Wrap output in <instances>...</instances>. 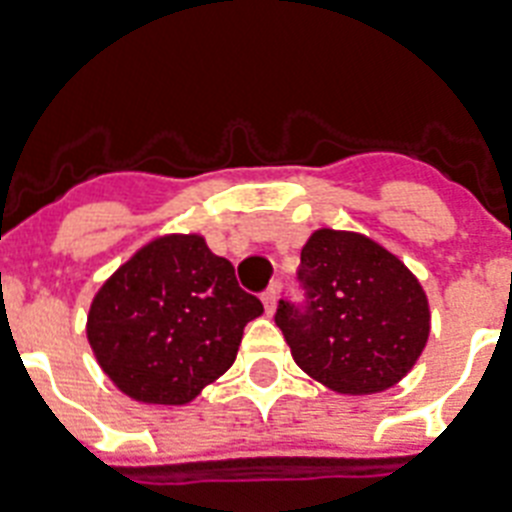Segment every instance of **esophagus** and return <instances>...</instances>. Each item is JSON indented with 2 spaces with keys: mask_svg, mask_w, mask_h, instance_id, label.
Returning <instances> with one entry per match:
<instances>
[{
  "mask_svg": "<svg viewBox=\"0 0 512 512\" xmlns=\"http://www.w3.org/2000/svg\"><path fill=\"white\" fill-rule=\"evenodd\" d=\"M276 303H279V289L268 287L263 292V305H265V313H268V316H273V313H276Z\"/></svg>",
  "mask_w": 512,
  "mask_h": 512,
  "instance_id": "obj_1",
  "label": "esophagus"
}]
</instances>
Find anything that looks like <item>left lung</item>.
Listing matches in <instances>:
<instances>
[{
    "instance_id": "8db88e82",
    "label": "left lung",
    "mask_w": 512,
    "mask_h": 512,
    "mask_svg": "<svg viewBox=\"0 0 512 512\" xmlns=\"http://www.w3.org/2000/svg\"><path fill=\"white\" fill-rule=\"evenodd\" d=\"M308 305L281 303L276 324L295 364L342 396H372L412 372L430 335L420 279L356 231L319 228L300 252Z\"/></svg>"
}]
</instances>
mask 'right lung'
<instances>
[{
	"label": "right lung",
	"instance_id": "right-lung-1",
	"mask_svg": "<svg viewBox=\"0 0 512 512\" xmlns=\"http://www.w3.org/2000/svg\"><path fill=\"white\" fill-rule=\"evenodd\" d=\"M260 313L263 303L241 292L233 265L201 233H162L100 284L87 342L124 396L183 406L231 369Z\"/></svg>",
	"mask_w": 512,
	"mask_h": 512
}]
</instances>
